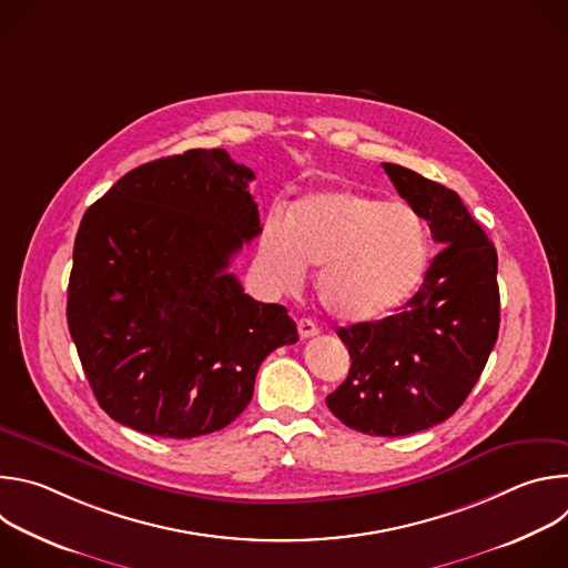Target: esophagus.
Here are the masks:
<instances>
[{"label":"esophagus","instance_id":"34e87169","mask_svg":"<svg viewBox=\"0 0 568 568\" xmlns=\"http://www.w3.org/2000/svg\"><path fill=\"white\" fill-rule=\"evenodd\" d=\"M298 335H301V339H310V337L318 335V326L310 318H301L298 321Z\"/></svg>","mask_w":568,"mask_h":568}]
</instances>
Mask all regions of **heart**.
I'll return each mask as SVG.
<instances>
[{"label":"heart","mask_w":568,"mask_h":568,"mask_svg":"<svg viewBox=\"0 0 568 568\" xmlns=\"http://www.w3.org/2000/svg\"><path fill=\"white\" fill-rule=\"evenodd\" d=\"M261 258L283 287H298L305 265L321 267V305L348 323L375 321L407 301L429 258V231L404 202L355 191H318L298 200L290 222L272 215Z\"/></svg>","instance_id":"obj_1"}]
</instances>
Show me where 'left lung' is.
<instances>
[{
  "instance_id": "1",
  "label": "left lung",
  "mask_w": 568,
  "mask_h": 568,
  "mask_svg": "<svg viewBox=\"0 0 568 568\" xmlns=\"http://www.w3.org/2000/svg\"><path fill=\"white\" fill-rule=\"evenodd\" d=\"M382 166L440 250L397 314L337 331L351 371L326 404L355 432L397 438L454 416L488 364L501 318L497 250L463 200L409 169Z\"/></svg>"
}]
</instances>
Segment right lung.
Masks as SVG:
<instances>
[{"mask_svg":"<svg viewBox=\"0 0 568 568\" xmlns=\"http://www.w3.org/2000/svg\"><path fill=\"white\" fill-rule=\"evenodd\" d=\"M252 180L222 148L186 150L130 171L83 215L67 323L112 420L161 438L220 432L263 359L298 342L287 310L229 272L261 233Z\"/></svg>","mask_w":568,"mask_h":568,"instance_id":"add662e5","label":"right lung"}]
</instances>
